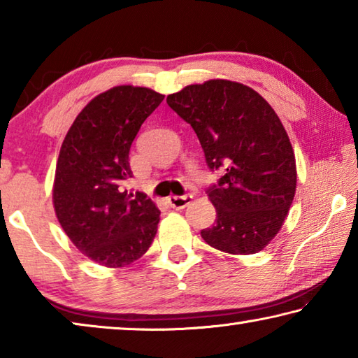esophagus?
Returning <instances> with one entry per match:
<instances>
[{"instance_id": "34e87169", "label": "esophagus", "mask_w": 358, "mask_h": 358, "mask_svg": "<svg viewBox=\"0 0 358 358\" xmlns=\"http://www.w3.org/2000/svg\"><path fill=\"white\" fill-rule=\"evenodd\" d=\"M191 201H192V194H185V196H171V197H167L169 205H171L172 208H178V210L187 207V205L191 203Z\"/></svg>"}]
</instances>
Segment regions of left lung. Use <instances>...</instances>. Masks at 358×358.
<instances>
[{
	"label": "left lung",
	"instance_id": "left-lung-1",
	"mask_svg": "<svg viewBox=\"0 0 358 358\" xmlns=\"http://www.w3.org/2000/svg\"><path fill=\"white\" fill-rule=\"evenodd\" d=\"M167 104L197 134L210 171L224 172L207 189L216 221L202 238L229 254L264 250L295 196V156L281 120L252 88L230 80L189 85Z\"/></svg>",
	"mask_w": 358,
	"mask_h": 358
}]
</instances>
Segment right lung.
Listing matches in <instances>:
<instances>
[{
  "instance_id": "obj_1",
  "label": "right lung",
  "mask_w": 358,
  "mask_h": 358,
  "mask_svg": "<svg viewBox=\"0 0 358 358\" xmlns=\"http://www.w3.org/2000/svg\"><path fill=\"white\" fill-rule=\"evenodd\" d=\"M164 99L150 88L121 85L88 102L59 150L53 205L77 250L104 266L143 256L161 211L143 192H128L129 150L138 129Z\"/></svg>"
}]
</instances>
